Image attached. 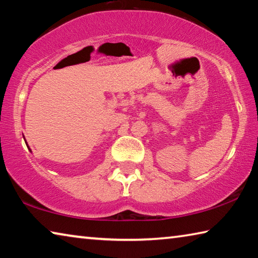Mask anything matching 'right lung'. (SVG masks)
Wrapping results in <instances>:
<instances>
[{"label": "right lung", "mask_w": 258, "mask_h": 258, "mask_svg": "<svg viewBox=\"0 0 258 258\" xmlns=\"http://www.w3.org/2000/svg\"><path fill=\"white\" fill-rule=\"evenodd\" d=\"M27 147H28V146H27ZM29 150H30V149H29Z\"/></svg>", "instance_id": "right-lung-1"}]
</instances>
